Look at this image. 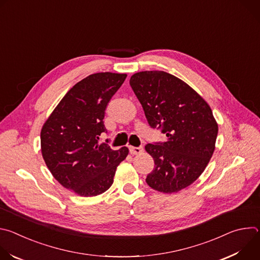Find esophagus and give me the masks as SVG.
<instances>
[{
	"label": "esophagus",
	"mask_w": 260,
	"mask_h": 260,
	"mask_svg": "<svg viewBox=\"0 0 260 260\" xmlns=\"http://www.w3.org/2000/svg\"><path fill=\"white\" fill-rule=\"evenodd\" d=\"M129 152L133 155L136 154H140L143 152V147H134V146H129Z\"/></svg>",
	"instance_id": "1"
}]
</instances>
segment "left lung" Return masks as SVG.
Returning a JSON list of instances; mask_svg holds the SVG:
<instances>
[{
	"mask_svg": "<svg viewBox=\"0 0 260 260\" xmlns=\"http://www.w3.org/2000/svg\"><path fill=\"white\" fill-rule=\"evenodd\" d=\"M129 84L148 123L168 137L167 142L145 146L155 164L147 184L164 193L186 188L215 150L218 124L210 106L187 83L164 71L136 73Z\"/></svg>",
	"mask_w": 260,
	"mask_h": 260,
	"instance_id": "obj_1",
	"label": "left lung"
}]
</instances>
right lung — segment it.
<instances>
[{"instance_id":"add662e5","label":"right lung","mask_w":260,"mask_h":260,"mask_svg":"<svg viewBox=\"0 0 260 260\" xmlns=\"http://www.w3.org/2000/svg\"><path fill=\"white\" fill-rule=\"evenodd\" d=\"M126 74L95 73L74 85L61 99L41 129V151L52 176L80 197H95L113 184L126 147L111 149L99 143L105 110ZM108 142V140H107Z\"/></svg>"}]
</instances>
